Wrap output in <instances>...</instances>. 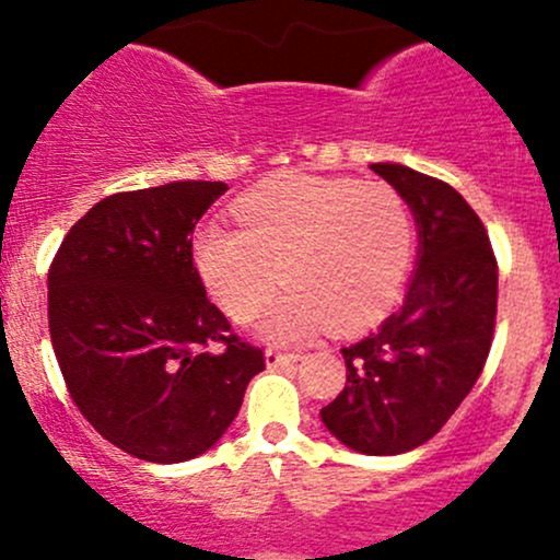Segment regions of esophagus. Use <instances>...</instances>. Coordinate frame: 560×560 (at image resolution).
I'll use <instances>...</instances> for the list:
<instances>
[{"label":"esophagus","instance_id":"esophagus-1","mask_svg":"<svg viewBox=\"0 0 560 560\" xmlns=\"http://www.w3.org/2000/svg\"><path fill=\"white\" fill-rule=\"evenodd\" d=\"M298 360H301V354H295V352H279V349H265V363H268V369H279V365L298 363Z\"/></svg>","mask_w":560,"mask_h":560}]
</instances>
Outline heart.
<instances>
[{"mask_svg":"<svg viewBox=\"0 0 560 560\" xmlns=\"http://www.w3.org/2000/svg\"><path fill=\"white\" fill-rule=\"evenodd\" d=\"M241 230L206 222L191 235V262L208 295L235 322L268 308L270 341H301L322 327L358 330L395 301L415 248V219L382 180L290 173L233 206Z\"/></svg>","mask_w":560,"mask_h":560,"instance_id":"obj_1","label":"heart"}]
</instances>
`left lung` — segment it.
<instances>
[{"mask_svg":"<svg viewBox=\"0 0 560 560\" xmlns=\"http://www.w3.org/2000/svg\"><path fill=\"white\" fill-rule=\"evenodd\" d=\"M400 191L420 230L404 306L363 341L343 347L347 385L319 411L327 431L365 455H400L455 415L493 343L499 265L488 230L444 180L371 165Z\"/></svg>","mask_w":560,"mask_h":560,"instance_id":"8db88e82","label":"left lung"}]
</instances>
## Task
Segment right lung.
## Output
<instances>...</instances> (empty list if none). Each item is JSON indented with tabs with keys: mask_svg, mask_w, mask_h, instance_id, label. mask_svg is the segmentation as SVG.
<instances>
[{
	"mask_svg": "<svg viewBox=\"0 0 560 560\" xmlns=\"http://www.w3.org/2000/svg\"><path fill=\"white\" fill-rule=\"evenodd\" d=\"M222 180H173L100 200L48 270V327L81 415L107 442L180 463L222 439L265 369L191 262L195 224Z\"/></svg>",
	"mask_w": 560,
	"mask_h": 560,
	"instance_id": "obj_1",
	"label": "right lung"
}]
</instances>
